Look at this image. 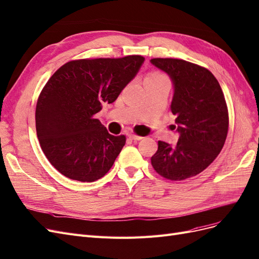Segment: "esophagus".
Instances as JSON below:
<instances>
[{
    "label": "esophagus",
    "mask_w": 259,
    "mask_h": 259,
    "mask_svg": "<svg viewBox=\"0 0 259 259\" xmlns=\"http://www.w3.org/2000/svg\"><path fill=\"white\" fill-rule=\"evenodd\" d=\"M128 137H130L132 140H140V139H142V137H141V136L134 135V134H130Z\"/></svg>",
    "instance_id": "1"
}]
</instances>
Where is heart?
Segmentation results:
<instances>
[{"mask_svg":"<svg viewBox=\"0 0 259 259\" xmlns=\"http://www.w3.org/2000/svg\"><path fill=\"white\" fill-rule=\"evenodd\" d=\"M160 78H166V76L159 72H153L147 77V79H160Z\"/></svg>","mask_w":259,"mask_h":259,"instance_id":"b5f03b06","label":"heart"}]
</instances>
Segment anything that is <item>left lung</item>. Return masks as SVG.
I'll return each instance as SVG.
<instances>
[{"label":"left lung","instance_id":"1","mask_svg":"<svg viewBox=\"0 0 259 259\" xmlns=\"http://www.w3.org/2000/svg\"><path fill=\"white\" fill-rule=\"evenodd\" d=\"M151 63L172 80L170 109L180 133L175 147L158 141L151 164L165 179L182 181L203 171L224 147L229 124L226 101L207 68L170 58H155Z\"/></svg>","mask_w":259,"mask_h":259}]
</instances>
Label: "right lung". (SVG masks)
<instances>
[{
  "label": "right lung",
  "mask_w": 259,
  "mask_h": 259,
  "mask_svg": "<svg viewBox=\"0 0 259 259\" xmlns=\"http://www.w3.org/2000/svg\"><path fill=\"white\" fill-rule=\"evenodd\" d=\"M141 56L69 61L42 88L35 121L39 145L50 164L72 180L93 182L112 167L125 145L94 119L136 76Z\"/></svg>",
  "instance_id": "obj_1"
}]
</instances>
